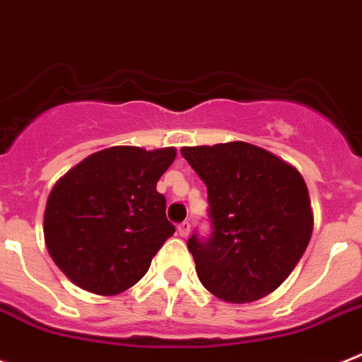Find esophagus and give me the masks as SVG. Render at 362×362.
Segmentation results:
<instances>
[{"mask_svg":"<svg viewBox=\"0 0 362 362\" xmlns=\"http://www.w3.org/2000/svg\"><path fill=\"white\" fill-rule=\"evenodd\" d=\"M189 231H191V224L189 222H182L180 226H178V235H180V237H187V235H189Z\"/></svg>","mask_w":362,"mask_h":362,"instance_id":"1","label":"esophagus"}]
</instances>
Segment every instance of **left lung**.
<instances>
[{
	"label": "left lung",
	"instance_id": "1",
	"mask_svg": "<svg viewBox=\"0 0 362 362\" xmlns=\"http://www.w3.org/2000/svg\"><path fill=\"white\" fill-rule=\"evenodd\" d=\"M180 153L207 187L213 235L187 242L204 288L231 304L275 291L312 238L303 175L247 142L182 147Z\"/></svg>",
	"mask_w": 362,
	"mask_h": 362
}]
</instances>
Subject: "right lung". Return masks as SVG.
Instances as JSON below:
<instances>
[{
	"label": "right lung",
	"mask_w": 362,
	"mask_h": 362,
	"mask_svg": "<svg viewBox=\"0 0 362 362\" xmlns=\"http://www.w3.org/2000/svg\"><path fill=\"white\" fill-rule=\"evenodd\" d=\"M177 158L175 147L115 146L93 153L59 178L47 199L49 255L81 290L118 295L147 273L175 233L156 182Z\"/></svg>",
	"instance_id": "obj_1"
}]
</instances>
